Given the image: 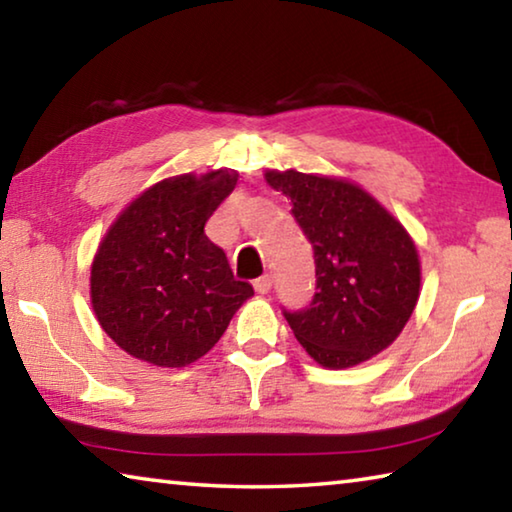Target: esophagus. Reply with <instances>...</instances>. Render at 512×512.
I'll return each instance as SVG.
<instances>
[{"mask_svg": "<svg viewBox=\"0 0 512 512\" xmlns=\"http://www.w3.org/2000/svg\"><path fill=\"white\" fill-rule=\"evenodd\" d=\"M253 287H255L257 293H268V291H271V287H273V277L271 275L257 277V280L253 282Z\"/></svg>", "mask_w": 512, "mask_h": 512, "instance_id": "esophagus-1", "label": "esophagus"}]
</instances>
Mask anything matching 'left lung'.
I'll list each match as a JSON object with an SVG mask.
<instances>
[{
	"label": "left lung",
	"instance_id": "left-lung-1",
	"mask_svg": "<svg viewBox=\"0 0 512 512\" xmlns=\"http://www.w3.org/2000/svg\"><path fill=\"white\" fill-rule=\"evenodd\" d=\"M314 248L316 293L284 309L302 348L325 368H350L388 348L420 296V262L411 237L357 185L300 171H268Z\"/></svg>",
	"mask_w": 512,
	"mask_h": 512
}]
</instances>
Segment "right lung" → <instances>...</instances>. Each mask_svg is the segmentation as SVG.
<instances>
[{"instance_id":"obj_1","label":"right lung","mask_w":512,"mask_h":512,"mask_svg":"<svg viewBox=\"0 0 512 512\" xmlns=\"http://www.w3.org/2000/svg\"><path fill=\"white\" fill-rule=\"evenodd\" d=\"M235 185L232 171L162 180L103 237L92 262V307L103 332L135 359L162 368L194 363L253 296L205 235Z\"/></svg>"}]
</instances>
